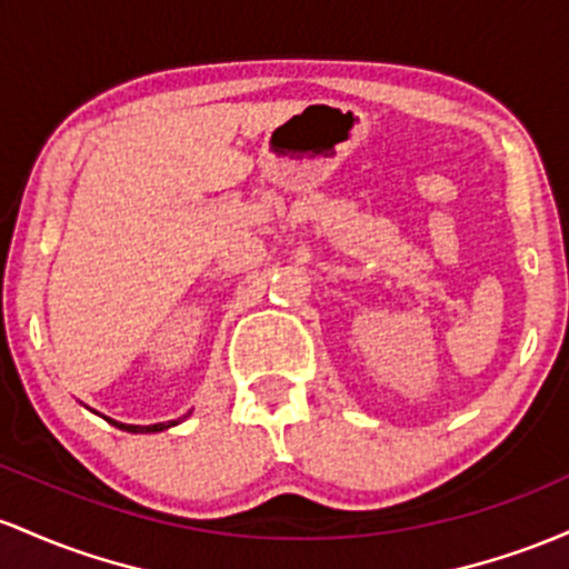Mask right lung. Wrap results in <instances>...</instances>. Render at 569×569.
I'll return each instance as SVG.
<instances>
[{
	"mask_svg": "<svg viewBox=\"0 0 569 569\" xmlns=\"http://www.w3.org/2000/svg\"><path fill=\"white\" fill-rule=\"evenodd\" d=\"M104 419H107V422H110L112 427H118V430H126V432H163V430H169V427L180 425L182 419H188V417L171 419V422H158V425H123V422H114V419H110V417H104Z\"/></svg>",
	"mask_w": 569,
	"mask_h": 569,
	"instance_id": "add662e5",
	"label": "right lung"
}]
</instances>
